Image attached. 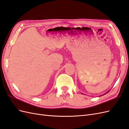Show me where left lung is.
Segmentation results:
<instances>
[{
	"mask_svg": "<svg viewBox=\"0 0 129 129\" xmlns=\"http://www.w3.org/2000/svg\"><path fill=\"white\" fill-rule=\"evenodd\" d=\"M109 91H108V92H107V93H108V92H109ZM104 93V94H103V95H105V94H106V93ZM103 95H102V96H103Z\"/></svg>",
	"mask_w": 129,
	"mask_h": 129,
	"instance_id": "obj_1",
	"label": "left lung"
}]
</instances>
